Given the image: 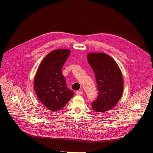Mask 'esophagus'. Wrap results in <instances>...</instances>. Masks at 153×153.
Wrapping results in <instances>:
<instances>
[{
	"instance_id": "1",
	"label": "esophagus",
	"mask_w": 153,
	"mask_h": 153,
	"mask_svg": "<svg viewBox=\"0 0 153 153\" xmlns=\"http://www.w3.org/2000/svg\"><path fill=\"white\" fill-rule=\"evenodd\" d=\"M76 94L77 95H82V94H83V92L82 91H77L76 92Z\"/></svg>"
}]
</instances>
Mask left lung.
<instances>
[{"label": "left lung", "instance_id": "8db88e82", "mask_svg": "<svg viewBox=\"0 0 153 153\" xmlns=\"http://www.w3.org/2000/svg\"><path fill=\"white\" fill-rule=\"evenodd\" d=\"M97 84L98 96L91 105L94 111L103 112L114 108L121 97L123 80L116 62L103 53H91L87 56Z\"/></svg>", "mask_w": 153, "mask_h": 153}]
</instances>
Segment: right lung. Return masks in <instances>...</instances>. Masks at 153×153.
Here are the masks:
<instances>
[{
  "label": "right lung",
  "mask_w": 153,
  "mask_h": 153,
  "mask_svg": "<svg viewBox=\"0 0 153 153\" xmlns=\"http://www.w3.org/2000/svg\"><path fill=\"white\" fill-rule=\"evenodd\" d=\"M70 54L68 49H58L47 55L41 62L36 72L34 88L41 102L48 109L56 111L63 108L73 97L62 68Z\"/></svg>",
  "instance_id": "right-lung-1"
}]
</instances>
